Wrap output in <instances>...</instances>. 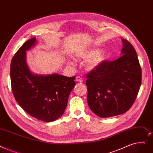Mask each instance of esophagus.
Instances as JSON below:
<instances>
[{"instance_id":"esophagus-1","label":"esophagus","mask_w":153,"mask_h":153,"mask_svg":"<svg viewBox=\"0 0 153 153\" xmlns=\"http://www.w3.org/2000/svg\"><path fill=\"white\" fill-rule=\"evenodd\" d=\"M76 82H83V80H82V79L81 77L77 76V77H76Z\"/></svg>"}]
</instances>
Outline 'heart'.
Segmentation results:
<instances>
[{"label": "heart", "mask_w": 153, "mask_h": 153, "mask_svg": "<svg viewBox=\"0 0 153 153\" xmlns=\"http://www.w3.org/2000/svg\"><path fill=\"white\" fill-rule=\"evenodd\" d=\"M77 58L86 59L84 63V69L88 71H92L98 68L106 59L107 55L104 51H101L98 48H92L88 49L81 51L76 54ZM68 64H72L70 61Z\"/></svg>", "instance_id": "1"}]
</instances>
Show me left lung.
<instances>
[{
	"label": "left lung",
	"mask_w": 153,
	"mask_h": 153,
	"mask_svg": "<svg viewBox=\"0 0 153 153\" xmlns=\"http://www.w3.org/2000/svg\"><path fill=\"white\" fill-rule=\"evenodd\" d=\"M120 57L105 61L87 76L88 103L100 117L122 114L133 104L141 84V69L135 49L122 39Z\"/></svg>",
	"instance_id": "obj_1"
}]
</instances>
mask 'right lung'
Wrapping results in <instances>:
<instances>
[{"instance_id": "obj_1", "label": "right lung", "mask_w": 153, "mask_h": 153, "mask_svg": "<svg viewBox=\"0 0 153 153\" xmlns=\"http://www.w3.org/2000/svg\"><path fill=\"white\" fill-rule=\"evenodd\" d=\"M36 42V37L28 40L12 59V92L19 105L30 116L44 122H52L64 114L69 96L76 85V77L32 72L26 61V52Z\"/></svg>"}]
</instances>
